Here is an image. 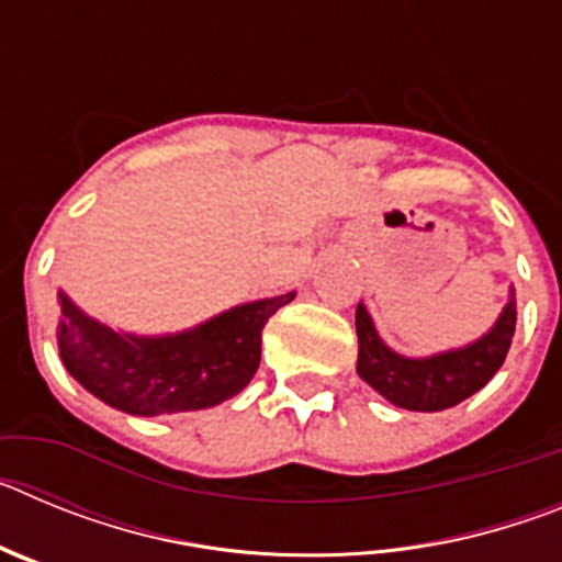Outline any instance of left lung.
Here are the masks:
<instances>
[{"mask_svg":"<svg viewBox=\"0 0 562 562\" xmlns=\"http://www.w3.org/2000/svg\"><path fill=\"white\" fill-rule=\"evenodd\" d=\"M357 374L380 391L396 408L408 411H445L453 408L467 396L481 391L493 380L495 371L504 366L506 351L515 335V297L506 304L504 315L490 335L475 340L473 346L448 355H436L428 360H408L400 357L376 337L366 306H357Z\"/></svg>","mask_w":562,"mask_h":562,"instance_id":"1","label":"left lung"}]
</instances>
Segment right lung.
<instances>
[{
    "instance_id": "add662e5",
    "label": "right lung",
    "mask_w": 562,
    "mask_h": 562,
    "mask_svg": "<svg viewBox=\"0 0 562 562\" xmlns=\"http://www.w3.org/2000/svg\"><path fill=\"white\" fill-rule=\"evenodd\" d=\"M295 292L236 306L171 337L117 335L58 295V349L67 371L112 408L134 416L200 411L231 400L261 362V329Z\"/></svg>"
}]
</instances>
